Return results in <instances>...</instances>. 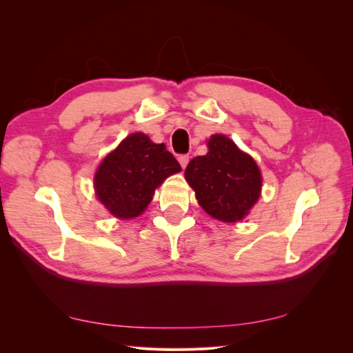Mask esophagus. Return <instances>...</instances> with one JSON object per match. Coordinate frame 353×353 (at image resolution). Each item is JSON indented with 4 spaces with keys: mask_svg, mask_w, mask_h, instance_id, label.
Masks as SVG:
<instances>
[{
    "mask_svg": "<svg viewBox=\"0 0 353 353\" xmlns=\"http://www.w3.org/2000/svg\"><path fill=\"white\" fill-rule=\"evenodd\" d=\"M188 160H190V156H188V154H179V156H178V162L181 163V166H183V168L187 166Z\"/></svg>",
    "mask_w": 353,
    "mask_h": 353,
    "instance_id": "34e87169",
    "label": "esophagus"
}]
</instances>
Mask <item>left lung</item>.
<instances>
[{"instance_id":"obj_1","label":"left lung","mask_w":353,"mask_h":353,"mask_svg":"<svg viewBox=\"0 0 353 353\" xmlns=\"http://www.w3.org/2000/svg\"><path fill=\"white\" fill-rule=\"evenodd\" d=\"M208 147L206 156H197L188 163L185 179L210 216L237 222L259 199V168L225 135H213Z\"/></svg>"}]
</instances>
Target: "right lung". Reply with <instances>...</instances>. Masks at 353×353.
<instances>
[{
    "mask_svg": "<svg viewBox=\"0 0 353 353\" xmlns=\"http://www.w3.org/2000/svg\"><path fill=\"white\" fill-rule=\"evenodd\" d=\"M179 170L181 165L165 144H154L137 132L105 156L95 172V193L112 215L131 219L141 215L154 190Z\"/></svg>",
    "mask_w": 353,
    "mask_h": 353,
    "instance_id": "obj_1",
    "label": "right lung"
}]
</instances>
